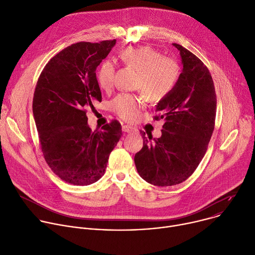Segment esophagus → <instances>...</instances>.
<instances>
[{
    "label": "esophagus",
    "instance_id": "34e87169",
    "mask_svg": "<svg viewBox=\"0 0 255 255\" xmlns=\"http://www.w3.org/2000/svg\"><path fill=\"white\" fill-rule=\"evenodd\" d=\"M123 130L126 131V132L130 133V132H135V131H136V128H133V127H130V126H128V125H124V126H123Z\"/></svg>",
    "mask_w": 255,
    "mask_h": 255
}]
</instances>
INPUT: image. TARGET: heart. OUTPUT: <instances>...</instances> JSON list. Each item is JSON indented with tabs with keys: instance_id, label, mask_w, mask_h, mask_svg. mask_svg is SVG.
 Returning a JSON list of instances; mask_svg holds the SVG:
<instances>
[{
	"instance_id": "1",
	"label": "heart",
	"mask_w": 255,
	"mask_h": 255,
	"mask_svg": "<svg viewBox=\"0 0 255 255\" xmlns=\"http://www.w3.org/2000/svg\"><path fill=\"white\" fill-rule=\"evenodd\" d=\"M120 58L127 67L136 71L134 88L140 92L119 94L112 99L111 109L122 120L130 122L145 107L144 94L154 103L171 94L180 78V66L176 60L163 56L149 46L128 47L121 52ZM115 64L110 61L103 62L97 71L99 87L110 91L115 85Z\"/></svg>"
}]
</instances>
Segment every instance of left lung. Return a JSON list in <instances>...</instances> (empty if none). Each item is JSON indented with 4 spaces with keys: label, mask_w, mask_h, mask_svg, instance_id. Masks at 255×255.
<instances>
[{
    "label": "left lung",
    "mask_w": 255,
    "mask_h": 255,
    "mask_svg": "<svg viewBox=\"0 0 255 255\" xmlns=\"http://www.w3.org/2000/svg\"><path fill=\"white\" fill-rule=\"evenodd\" d=\"M179 50L183 70L174 90L160 101L154 119H164L162 135H143L142 150L134 155L136 170L156 186H172L185 181L204 158L215 128L217 96L209 69L191 51Z\"/></svg>",
    "instance_id": "1"
}]
</instances>
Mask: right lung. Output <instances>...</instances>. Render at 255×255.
<instances>
[{
    "mask_svg": "<svg viewBox=\"0 0 255 255\" xmlns=\"http://www.w3.org/2000/svg\"><path fill=\"white\" fill-rule=\"evenodd\" d=\"M116 42L83 41L64 48L45 65L36 84L32 110L44 160L55 175L74 185H89L104 175L123 134L116 120L92 131L86 116L102 100L96 69Z\"/></svg>",
    "mask_w": 255,
    "mask_h": 255,
    "instance_id": "obj_1",
    "label": "right lung"
}]
</instances>
